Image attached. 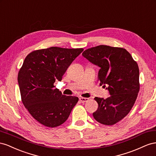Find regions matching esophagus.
<instances>
[{
	"label": "esophagus",
	"mask_w": 156,
	"mask_h": 156,
	"mask_svg": "<svg viewBox=\"0 0 156 156\" xmlns=\"http://www.w3.org/2000/svg\"><path fill=\"white\" fill-rule=\"evenodd\" d=\"M79 99H80V101L82 102V103H85V102H87V101H89L88 98H84V97H80Z\"/></svg>",
	"instance_id": "esophagus-1"
}]
</instances>
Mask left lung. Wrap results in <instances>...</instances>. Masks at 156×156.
I'll return each instance as SVG.
<instances>
[{
    "label": "left lung",
    "mask_w": 156,
    "mask_h": 156,
    "mask_svg": "<svg viewBox=\"0 0 156 156\" xmlns=\"http://www.w3.org/2000/svg\"><path fill=\"white\" fill-rule=\"evenodd\" d=\"M90 63L99 67L100 86L108 87L107 99L95 97L99 105L93 115L96 121L112 126L126 117L134 105L139 91V69L126 49L100 45L82 53Z\"/></svg>",
    "instance_id": "1"
}]
</instances>
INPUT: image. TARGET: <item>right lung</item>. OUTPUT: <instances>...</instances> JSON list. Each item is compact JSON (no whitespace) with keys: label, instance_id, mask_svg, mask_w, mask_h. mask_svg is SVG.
<instances>
[{"label":"right lung","instance_id":"add662e5","mask_svg":"<svg viewBox=\"0 0 156 156\" xmlns=\"http://www.w3.org/2000/svg\"><path fill=\"white\" fill-rule=\"evenodd\" d=\"M83 48L51 47L30 53L20 69L17 81L21 101L32 116L42 125L55 127L68 119L78 98L66 96L55 88Z\"/></svg>","mask_w":156,"mask_h":156}]
</instances>
